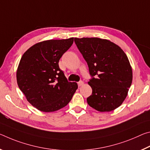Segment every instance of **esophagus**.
Wrapping results in <instances>:
<instances>
[{
    "label": "esophagus",
    "instance_id": "obj_1",
    "mask_svg": "<svg viewBox=\"0 0 150 150\" xmlns=\"http://www.w3.org/2000/svg\"><path fill=\"white\" fill-rule=\"evenodd\" d=\"M84 84V82H82V81H80V82H78V86H82Z\"/></svg>",
    "mask_w": 150,
    "mask_h": 150
}]
</instances>
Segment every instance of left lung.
<instances>
[{"instance_id":"8db88e82","label":"left lung","mask_w":150,"mask_h":150,"mask_svg":"<svg viewBox=\"0 0 150 150\" xmlns=\"http://www.w3.org/2000/svg\"><path fill=\"white\" fill-rule=\"evenodd\" d=\"M92 76L88 82L92 94L87 98L98 112L114 110L126 99L132 82V68L123 50L116 44L100 38H74Z\"/></svg>"}]
</instances>
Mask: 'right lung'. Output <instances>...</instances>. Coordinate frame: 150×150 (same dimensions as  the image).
I'll list each match as a JSON object with an SVG mask.
<instances>
[{"instance_id":"1","label":"right lung","mask_w":150,"mask_h":150,"mask_svg":"<svg viewBox=\"0 0 150 150\" xmlns=\"http://www.w3.org/2000/svg\"><path fill=\"white\" fill-rule=\"evenodd\" d=\"M74 38L42 41L29 48L20 60L16 80L27 101L44 112L65 107L78 88L68 82L58 62L73 44Z\"/></svg>"}]
</instances>
